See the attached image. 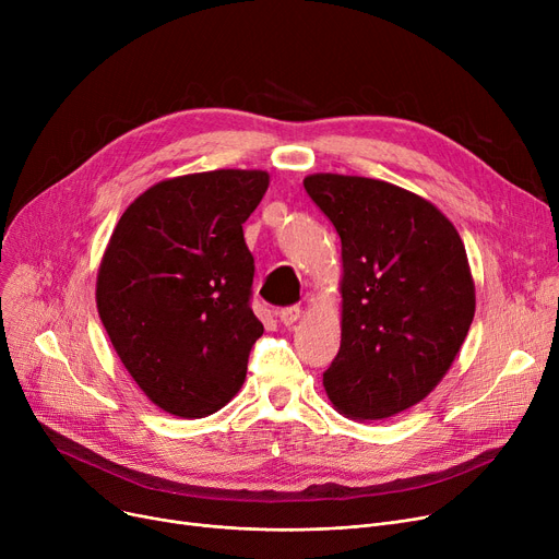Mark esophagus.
<instances>
[{
	"instance_id": "34e87169",
	"label": "esophagus",
	"mask_w": 559,
	"mask_h": 559,
	"mask_svg": "<svg viewBox=\"0 0 559 559\" xmlns=\"http://www.w3.org/2000/svg\"><path fill=\"white\" fill-rule=\"evenodd\" d=\"M276 314H278V319L283 321L285 326H292L299 319L301 310H299V306H287V308H281Z\"/></svg>"
}]
</instances>
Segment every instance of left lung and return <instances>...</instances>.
<instances>
[{"instance_id": "8db88e82", "label": "left lung", "mask_w": 559, "mask_h": 559, "mask_svg": "<svg viewBox=\"0 0 559 559\" xmlns=\"http://www.w3.org/2000/svg\"><path fill=\"white\" fill-rule=\"evenodd\" d=\"M304 188L342 240V344L326 394L350 419L394 417L437 388L472 326L464 245L430 201L399 186L312 174Z\"/></svg>"}]
</instances>
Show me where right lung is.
I'll list each match as a JSON object with an SVG mask.
<instances>
[{"label": "right lung", "instance_id": "1", "mask_svg": "<svg viewBox=\"0 0 559 559\" xmlns=\"http://www.w3.org/2000/svg\"><path fill=\"white\" fill-rule=\"evenodd\" d=\"M270 174L215 169L160 181L117 222L97 276L102 324L140 390L201 419L245 383L262 324L242 224Z\"/></svg>", "mask_w": 559, "mask_h": 559}]
</instances>
